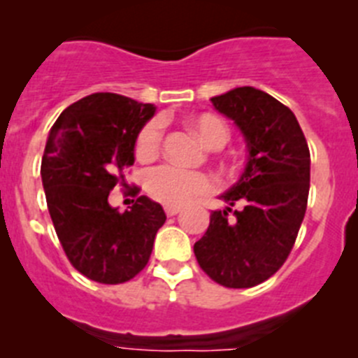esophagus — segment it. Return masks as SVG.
Returning <instances> with one entry per match:
<instances>
[{
    "mask_svg": "<svg viewBox=\"0 0 358 358\" xmlns=\"http://www.w3.org/2000/svg\"><path fill=\"white\" fill-rule=\"evenodd\" d=\"M181 211V206H172V204H166L164 206V213L169 215V217H172V215H177Z\"/></svg>",
    "mask_w": 358,
    "mask_h": 358,
    "instance_id": "obj_1",
    "label": "esophagus"
}]
</instances>
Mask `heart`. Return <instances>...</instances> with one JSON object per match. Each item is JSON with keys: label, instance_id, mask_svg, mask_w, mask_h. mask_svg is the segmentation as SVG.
<instances>
[{"label": "heart", "instance_id": "1", "mask_svg": "<svg viewBox=\"0 0 358 358\" xmlns=\"http://www.w3.org/2000/svg\"><path fill=\"white\" fill-rule=\"evenodd\" d=\"M192 127L199 140L206 147L218 148L229 140V129L226 122L215 115H201L192 120ZM161 123L150 122L138 136L136 156L140 159H150L159 152ZM145 188L148 195L163 204L181 206L199 194H206L213 188L211 177L202 172L179 169L173 164H161L145 176Z\"/></svg>", "mask_w": 358, "mask_h": 358}]
</instances>
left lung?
I'll return each mask as SVG.
<instances>
[{"label":"left lung","instance_id":"left-lung-1","mask_svg":"<svg viewBox=\"0 0 358 358\" xmlns=\"http://www.w3.org/2000/svg\"><path fill=\"white\" fill-rule=\"evenodd\" d=\"M220 115L235 122L248 147L238 181L211 211L210 226L194 252L218 285L249 289L273 276L292 251L310 189V150L292 110L251 85L211 98ZM240 200L243 208L229 215Z\"/></svg>","mask_w":358,"mask_h":358}]
</instances>
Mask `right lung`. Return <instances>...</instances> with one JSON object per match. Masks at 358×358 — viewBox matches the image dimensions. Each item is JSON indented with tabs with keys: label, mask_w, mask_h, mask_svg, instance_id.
<instances>
[{
	"label": "right lung",
	"mask_w": 358,
	"mask_h": 358,
	"mask_svg": "<svg viewBox=\"0 0 358 358\" xmlns=\"http://www.w3.org/2000/svg\"><path fill=\"white\" fill-rule=\"evenodd\" d=\"M156 107L116 93H93L71 103L53 123L41 177L46 204L68 260L90 280L116 285L148 264L166 220L161 204L136 199L120 213L107 202L125 182L134 145Z\"/></svg>",
	"instance_id": "add662e5"
}]
</instances>
